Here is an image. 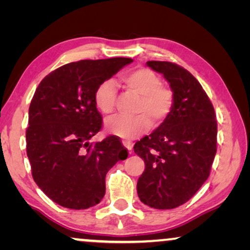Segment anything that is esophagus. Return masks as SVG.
Segmentation results:
<instances>
[{
    "label": "esophagus",
    "instance_id": "34e87169",
    "mask_svg": "<svg viewBox=\"0 0 250 250\" xmlns=\"http://www.w3.org/2000/svg\"><path fill=\"white\" fill-rule=\"evenodd\" d=\"M123 146L128 150L129 153H132V143L129 141H123Z\"/></svg>",
    "mask_w": 250,
    "mask_h": 250
}]
</instances>
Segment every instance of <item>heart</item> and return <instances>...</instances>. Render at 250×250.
Masks as SVG:
<instances>
[{"mask_svg": "<svg viewBox=\"0 0 250 250\" xmlns=\"http://www.w3.org/2000/svg\"><path fill=\"white\" fill-rule=\"evenodd\" d=\"M129 91L141 97L139 112L135 117L112 116L104 123L110 134L123 139H134L146 133L151 126V121L158 125L165 121L174 104V94L168 87L163 86L158 75L148 68H138L129 71L122 78ZM117 100V86L114 81H104L99 85L94 93V102L99 110L110 114Z\"/></svg>", "mask_w": 250, "mask_h": 250, "instance_id": "1", "label": "heart"}]
</instances>
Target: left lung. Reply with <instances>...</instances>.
I'll use <instances>...</instances> for the list:
<instances>
[{
	"label": "left lung",
	"instance_id": "left-lung-1",
	"mask_svg": "<svg viewBox=\"0 0 250 250\" xmlns=\"http://www.w3.org/2000/svg\"><path fill=\"white\" fill-rule=\"evenodd\" d=\"M146 66L168 82L174 104L159 127L134 145L146 164L136 189L143 204L172 209L191 199L209 176L216 155V115L203 86L183 67L167 61H148Z\"/></svg>",
	"mask_w": 250,
	"mask_h": 250
}]
</instances>
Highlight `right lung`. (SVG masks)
<instances>
[{"label":"right lung","mask_w":250,"mask_h":250,"mask_svg":"<svg viewBox=\"0 0 250 250\" xmlns=\"http://www.w3.org/2000/svg\"><path fill=\"white\" fill-rule=\"evenodd\" d=\"M131 58L81 60L53 70L37 86L29 105L27 157L37 186L50 199L70 209H86L105 193V174L127 150L117 136L90 140L101 129L94 102L99 85Z\"/></svg>","instance_id":"add662e5"}]
</instances>
